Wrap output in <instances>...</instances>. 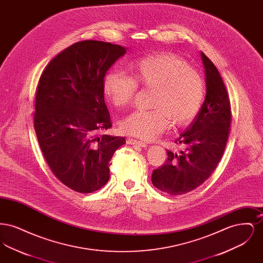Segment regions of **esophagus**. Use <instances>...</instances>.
<instances>
[{"label": "esophagus", "mask_w": 263, "mask_h": 263, "mask_svg": "<svg viewBox=\"0 0 263 263\" xmlns=\"http://www.w3.org/2000/svg\"><path fill=\"white\" fill-rule=\"evenodd\" d=\"M126 143H127L128 145H137V146H140V147H146V146H147V144H146L145 142L139 141V140L133 139V138H128V139L126 140Z\"/></svg>", "instance_id": "34e87169"}]
</instances>
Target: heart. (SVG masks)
<instances>
[{"mask_svg":"<svg viewBox=\"0 0 263 263\" xmlns=\"http://www.w3.org/2000/svg\"><path fill=\"white\" fill-rule=\"evenodd\" d=\"M131 77L110 70L103 79V91L113 105L122 107L133 100L137 86L153 88L152 109L129 113L120 128L127 134L150 140L171 123L187 125L195 117L204 96V80L188 63L167 52L139 58L128 65Z\"/></svg>","mask_w":263,"mask_h":263,"instance_id":"1","label":"heart"}]
</instances>
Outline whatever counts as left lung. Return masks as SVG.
<instances>
[{
    "instance_id": "8db88e82",
    "label": "left lung",
    "mask_w": 263,
    "mask_h": 263,
    "mask_svg": "<svg viewBox=\"0 0 263 263\" xmlns=\"http://www.w3.org/2000/svg\"><path fill=\"white\" fill-rule=\"evenodd\" d=\"M206 76V98L187 129L175 140L178 149L166 150L167 159L154 170L152 183L171 195L185 194L198 187L216 170L231 129L230 98L222 76L201 52Z\"/></svg>"
}]
</instances>
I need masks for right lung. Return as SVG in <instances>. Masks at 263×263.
Masks as SVG:
<instances>
[{
  "label": "right lung",
  "mask_w": 263,
  "mask_h": 263,
  "mask_svg": "<svg viewBox=\"0 0 263 263\" xmlns=\"http://www.w3.org/2000/svg\"><path fill=\"white\" fill-rule=\"evenodd\" d=\"M126 51L110 42L79 41L56 55L39 78L33 111L38 144L53 175L77 192L105 185L113 154L125 144V138L104 133L112 123L103 79Z\"/></svg>",
  "instance_id": "add662e5"
}]
</instances>
